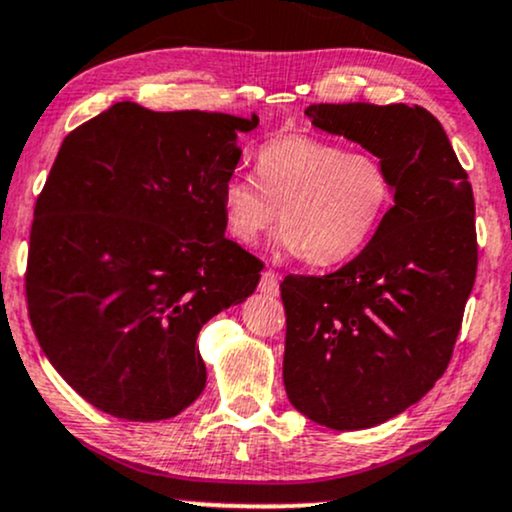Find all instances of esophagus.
I'll use <instances>...</instances> for the list:
<instances>
[{"label": "esophagus", "mask_w": 512, "mask_h": 512, "mask_svg": "<svg viewBox=\"0 0 512 512\" xmlns=\"http://www.w3.org/2000/svg\"><path fill=\"white\" fill-rule=\"evenodd\" d=\"M260 291L264 295H279V276H276L274 272H264L262 279H260Z\"/></svg>", "instance_id": "obj_1"}]
</instances>
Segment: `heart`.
Here are the masks:
<instances>
[{
    "label": "heart",
    "mask_w": 512,
    "mask_h": 512,
    "mask_svg": "<svg viewBox=\"0 0 512 512\" xmlns=\"http://www.w3.org/2000/svg\"><path fill=\"white\" fill-rule=\"evenodd\" d=\"M255 174L221 188V217L240 243L283 226L276 245L317 267L355 257L389 212L393 181L372 152L346 150L307 133L269 138L255 152Z\"/></svg>",
    "instance_id": "1"
}]
</instances>
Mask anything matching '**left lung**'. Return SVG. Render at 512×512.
<instances>
[{
  "label": "left lung",
  "mask_w": 512,
  "mask_h": 512,
  "mask_svg": "<svg viewBox=\"0 0 512 512\" xmlns=\"http://www.w3.org/2000/svg\"><path fill=\"white\" fill-rule=\"evenodd\" d=\"M305 114L379 157L393 181V207L355 260L281 283L288 400L307 420L355 432L408 410L446 372L477 276L474 197L424 107L312 104Z\"/></svg>",
  "instance_id": "1"
}]
</instances>
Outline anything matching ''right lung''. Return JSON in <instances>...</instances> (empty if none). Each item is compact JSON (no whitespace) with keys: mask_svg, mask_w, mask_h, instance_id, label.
Here are the masks:
<instances>
[{"mask_svg":"<svg viewBox=\"0 0 512 512\" xmlns=\"http://www.w3.org/2000/svg\"><path fill=\"white\" fill-rule=\"evenodd\" d=\"M257 123L116 102L61 143L30 231L28 315L97 410L169 420L205 391L197 334L260 283L221 217L238 135Z\"/></svg>","mask_w":512,"mask_h":512,"instance_id":"obj_1","label":"right lung"}]
</instances>
